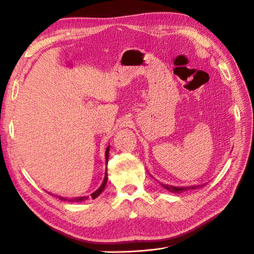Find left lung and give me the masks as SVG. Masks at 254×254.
Here are the masks:
<instances>
[{
	"label": "left lung",
	"mask_w": 254,
	"mask_h": 254,
	"mask_svg": "<svg viewBox=\"0 0 254 254\" xmlns=\"http://www.w3.org/2000/svg\"><path fill=\"white\" fill-rule=\"evenodd\" d=\"M166 190H170L171 192H176L181 193L186 190H198V188L202 187V185H196V186H190V187H175V186H169V185H162Z\"/></svg>",
	"instance_id": "1"
}]
</instances>
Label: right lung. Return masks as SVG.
Listing matches in <instances>:
<instances>
[{
  "label": "right lung",
  "instance_id": "right-lung-1",
  "mask_svg": "<svg viewBox=\"0 0 254 254\" xmlns=\"http://www.w3.org/2000/svg\"><path fill=\"white\" fill-rule=\"evenodd\" d=\"M109 147L107 149H106V162L108 163V154H109ZM106 183H107V172H106V174H105V179H104V182H103V184H102V186H100L98 190L95 191V192H93L92 194H91V197H92V199H95L96 197H98L99 194H100V192H102L103 190H104V188H105V186H106ZM60 198L61 200H67V201H73V202H81V201H84V200H86L87 199V197H79V198H73V199H67V198H63V197H58Z\"/></svg>",
  "mask_w": 254,
  "mask_h": 254
}]
</instances>
